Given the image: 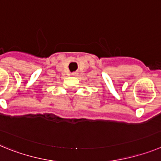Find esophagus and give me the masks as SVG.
I'll return each instance as SVG.
<instances>
[{
    "label": "esophagus",
    "instance_id": "34e87169",
    "mask_svg": "<svg viewBox=\"0 0 161 161\" xmlns=\"http://www.w3.org/2000/svg\"><path fill=\"white\" fill-rule=\"evenodd\" d=\"M72 76H76V72H72Z\"/></svg>",
    "mask_w": 161,
    "mask_h": 161
}]
</instances>
